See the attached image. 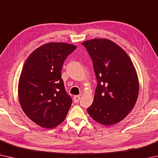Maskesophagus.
<instances>
[{"label": "esophagus", "mask_w": 158, "mask_h": 158, "mask_svg": "<svg viewBox=\"0 0 158 158\" xmlns=\"http://www.w3.org/2000/svg\"><path fill=\"white\" fill-rule=\"evenodd\" d=\"M79 100H80V96L79 95L74 96L73 101H74V103H78V102L79 101Z\"/></svg>", "instance_id": "obj_1"}]
</instances>
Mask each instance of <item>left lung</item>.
Masks as SVG:
<instances>
[{
  "instance_id": "obj_1",
  "label": "left lung",
  "mask_w": 158,
  "mask_h": 158,
  "mask_svg": "<svg viewBox=\"0 0 158 158\" xmlns=\"http://www.w3.org/2000/svg\"><path fill=\"white\" fill-rule=\"evenodd\" d=\"M81 44L93 61L98 82L88 113L99 123H117L137 100L139 85L135 66L125 51L109 40L93 39Z\"/></svg>"
}]
</instances>
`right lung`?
Wrapping results in <instances>:
<instances>
[{
    "instance_id": "right-lung-1",
    "label": "right lung",
    "mask_w": 158,
    "mask_h": 158,
    "mask_svg": "<svg viewBox=\"0 0 158 158\" xmlns=\"http://www.w3.org/2000/svg\"><path fill=\"white\" fill-rule=\"evenodd\" d=\"M77 49L73 44L51 42L37 48L28 57L18 85L21 108L31 121L44 128L60 124L73 100L61 78L64 61Z\"/></svg>"
}]
</instances>
